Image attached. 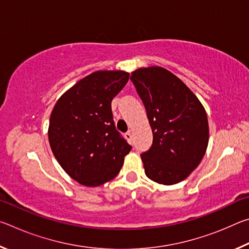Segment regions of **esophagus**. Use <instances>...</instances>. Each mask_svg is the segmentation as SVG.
Listing matches in <instances>:
<instances>
[{
    "mask_svg": "<svg viewBox=\"0 0 249 249\" xmlns=\"http://www.w3.org/2000/svg\"><path fill=\"white\" fill-rule=\"evenodd\" d=\"M125 137H126V140H127L130 142V144H132V142H133V134H132V132H130V130H128V132L125 134Z\"/></svg>",
    "mask_w": 249,
    "mask_h": 249,
    "instance_id": "1",
    "label": "esophagus"
}]
</instances>
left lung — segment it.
<instances>
[{
  "label": "left lung",
  "instance_id": "left-lung-1",
  "mask_svg": "<svg viewBox=\"0 0 249 249\" xmlns=\"http://www.w3.org/2000/svg\"><path fill=\"white\" fill-rule=\"evenodd\" d=\"M130 80L145 105L153 145L141 155L145 174L160 184L184 180L199 166L209 142L205 109L195 93L161 67L135 70Z\"/></svg>",
  "mask_w": 249,
  "mask_h": 249
}]
</instances>
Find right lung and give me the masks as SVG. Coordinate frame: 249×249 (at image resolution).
Masks as SVG:
<instances>
[{"mask_svg":"<svg viewBox=\"0 0 249 249\" xmlns=\"http://www.w3.org/2000/svg\"><path fill=\"white\" fill-rule=\"evenodd\" d=\"M128 78L125 71H95L62 94L50 115L48 138L54 157L87 187L114 179L132 149L117 132L111 107Z\"/></svg>","mask_w":249,"mask_h":249,"instance_id":"add662e5","label":"right lung"}]
</instances>
